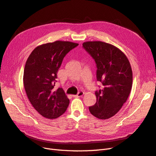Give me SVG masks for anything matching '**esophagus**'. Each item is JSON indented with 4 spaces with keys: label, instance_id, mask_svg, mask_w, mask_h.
Returning a JSON list of instances; mask_svg holds the SVG:
<instances>
[{
    "label": "esophagus",
    "instance_id": "1",
    "mask_svg": "<svg viewBox=\"0 0 156 156\" xmlns=\"http://www.w3.org/2000/svg\"><path fill=\"white\" fill-rule=\"evenodd\" d=\"M83 95H84V92H83V91H79V92H78V94H77V95L73 96L75 97V98H79V97L83 96Z\"/></svg>",
    "mask_w": 156,
    "mask_h": 156
}]
</instances>
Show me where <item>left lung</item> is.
I'll return each mask as SVG.
<instances>
[{"mask_svg": "<svg viewBox=\"0 0 156 156\" xmlns=\"http://www.w3.org/2000/svg\"><path fill=\"white\" fill-rule=\"evenodd\" d=\"M83 48L96 65V103L89 107L91 114L105 120L116 115L130 94L133 74L126 56L114 45L103 41H87Z\"/></svg>", "mask_w": 156, "mask_h": 156, "instance_id": "1", "label": "left lung"}]
</instances>
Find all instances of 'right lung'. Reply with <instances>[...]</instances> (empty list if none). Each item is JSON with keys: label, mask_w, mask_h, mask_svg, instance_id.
<instances>
[{"label": "right lung", "mask_w": 156, "mask_h": 156, "mask_svg": "<svg viewBox=\"0 0 156 156\" xmlns=\"http://www.w3.org/2000/svg\"><path fill=\"white\" fill-rule=\"evenodd\" d=\"M78 44L56 41L35 48L24 69L23 84L28 98L40 114L55 119L66 111L69 103L62 88L55 89L57 72L65 56Z\"/></svg>", "instance_id": "1"}]
</instances>
